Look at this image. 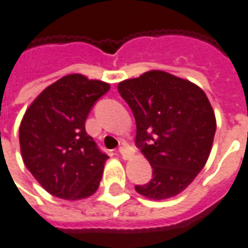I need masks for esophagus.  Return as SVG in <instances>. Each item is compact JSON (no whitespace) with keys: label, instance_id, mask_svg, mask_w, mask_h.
Segmentation results:
<instances>
[{"label":"esophagus","instance_id":"esophagus-1","mask_svg":"<svg viewBox=\"0 0 248 248\" xmlns=\"http://www.w3.org/2000/svg\"><path fill=\"white\" fill-rule=\"evenodd\" d=\"M118 152L121 153V156H122L124 159H129V157H130V155H131L130 151H129V149H127L126 146H121V148L118 149Z\"/></svg>","mask_w":248,"mask_h":248}]
</instances>
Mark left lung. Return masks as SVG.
<instances>
[{
  "mask_svg": "<svg viewBox=\"0 0 248 248\" xmlns=\"http://www.w3.org/2000/svg\"><path fill=\"white\" fill-rule=\"evenodd\" d=\"M137 124L136 145L152 166V179L136 186L151 200L179 194L206 164L216 118L205 92L163 70L118 84Z\"/></svg>",
  "mask_w": 248,
  "mask_h": 248,
  "instance_id": "1",
  "label": "left lung"
}]
</instances>
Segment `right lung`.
<instances>
[{
    "mask_svg": "<svg viewBox=\"0 0 248 248\" xmlns=\"http://www.w3.org/2000/svg\"><path fill=\"white\" fill-rule=\"evenodd\" d=\"M110 85L69 75L48 85L25 111L20 149L25 167L40 186L62 200L95 193L108 159L85 131L88 114Z\"/></svg>",
    "mask_w": 248,
    "mask_h": 248,
    "instance_id": "right-lung-1",
    "label": "right lung"
}]
</instances>
